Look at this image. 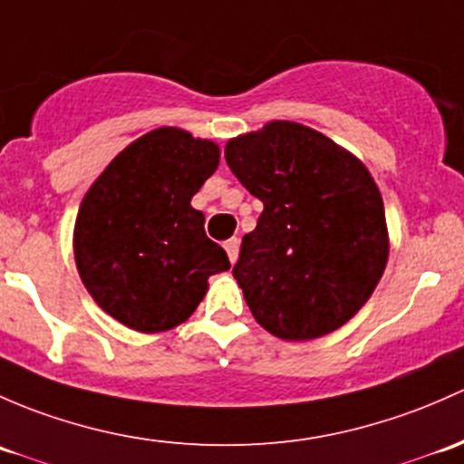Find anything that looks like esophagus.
Masks as SVG:
<instances>
[{
  "instance_id": "34e87169",
  "label": "esophagus",
  "mask_w": 464,
  "mask_h": 464,
  "mask_svg": "<svg viewBox=\"0 0 464 464\" xmlns=\"http://www.w3.org/2000/svg\"><path fill=\"white\" fill-rule=\"evenodd\" d=\"M226 252H227V259H230V264L238 259V238H230V241H226Z\"/></svg>"
}]
</instances>
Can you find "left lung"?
I'll return each instance as SVG.
<instances>
[{"label":"left lung","instance_id":"1","mask_svg":"<svg viewBox=\"0 0 464 464\" xmlns=\"http://www.w3.org/2000/svg\"><path fill=\"white\" fill-rule=\"evenodd\" d=\"M226 160L264 203L232 270L255 319L288 342L337 331L369 302L389 261L371 171L328 136L290 121L230 138Z\"/></svg>","mask_w":464,"mask_h":464}]
</instances>
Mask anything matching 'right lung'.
Returning <instances> with one entry per match:
<instances>
[{
  "label": "right lung",
  "mask_w": 464,
  "mask_h": 464,
  "mask_svg": "<svg viewBox=\"0 0 464 464\" xmlns=\"http://www.w3.org/2000/svg\"><path fill=\"white\" fill-rule=\"evenodd\" d=\"M218 159L217 142L159 127L127 145L84 194L75 266L93 302L127 328H176L203 302L209 276L230 267L192 208Z\"/></svg>",
  "instance_id": "add662e5"
}]
</instances>
